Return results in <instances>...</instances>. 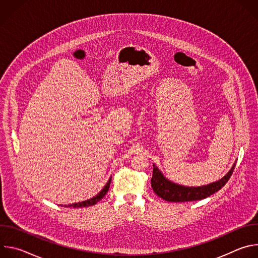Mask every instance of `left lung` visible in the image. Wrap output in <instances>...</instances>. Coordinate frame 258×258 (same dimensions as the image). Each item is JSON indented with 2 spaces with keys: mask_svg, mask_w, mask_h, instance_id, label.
Returning <instances> with one entry per match:
<instances>
[{
  "mask_svg": "<svg viewBox=\"0 0 258 258\" xmlns=\"http://www.w3.org/2000/svg\"><path fill=\"white\" fill-rule=\"evenodd\" d=\"M236 162L228 173L220 179L210 182L208 185L200 187H187L178 185L168 178H166L161 170L153 164V175L151 178V186L156 195L168 202H187V201H197L205 199L210 195L222 189L227 181L230 179Z\"/></svg>",
  "mask_w": 258,
  "mask_h": 258,
  "instance_id": "1",
  "label": "left lung"
}]
</instances>
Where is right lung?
<instances>
[{"label": "right lung", "mask_w": 258, "mask_h": 258, "mask_svg": "<svg viewBox=\"0 0 258 258\" xmlns=\"http://www.w3.org/2000/svg\"><path fill=\"white\" fill-rule=\"evenodd\" d=\"M110 182H111V177H110L107 181L106 185L104 186V188L96 195L94 196L93 198L91 199H88V200H85V201H82V202H78V203H72V204H68V205H64L65 207H73V208H79V207H88V206H92L94 204H96L97 202H99L105 195L106 193L108 192L109 190V187H110Z\"/></svg>", "instance_id": "add662e5"}]
</instances>
